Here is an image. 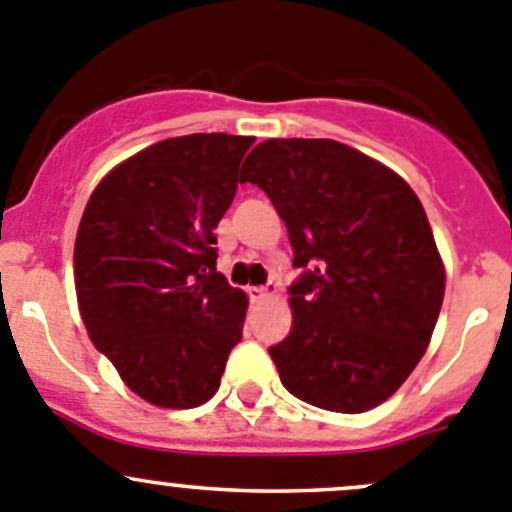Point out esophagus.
<instances>
[{"label": "esophagus", "instance_id": "esophagus-1", "mask_svg": "<svg viewBox=\"0 0 512 512\" xmlns=\"http://www.w3.org/2000/svg\"><path fill=\"white\" fill-rule=\"evenodd\" d=\"M273 291H276V288H273V286H251L249 288V296H251V301H263V298L271 296Z\"/></svg>", "mask_w": 512, "mask_h": 512}]
</instances>
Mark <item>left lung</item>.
<instances>
[{
	"instance_id": "1",
	"label": "left lung",
	"mask_w": 512,
	"mask_h": 512,
	"mask_svg": "<svg viewBox=\"0 0 512 512\" xmlns=\"http://www.w3.org/2000/svg\"><path fill=\"white\" fill-rule=\"evenodd\" d=\"M241 181L266 191L288 231L293 323L268 348L288 393L363 413L426 353L445 271L423 204L388 166L333 139H268Z\"/></svg>"
}]
</instances>
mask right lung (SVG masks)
Segmentation results:
<instances>
[{"instance_id": "right-lung-1", "label": "right lung", "mask_w": 512, "mask_h": 512, "mask_svg": "<svg viewBox=\"0 0 512 512\" xmlns=\"http://www.w3.org/2000/svg\"><path fill=\"white\" fill-rule=\"evenodd\" d=\"M254 136L164 139L111 169L74 244L79 311L121 381L159 408H196L241 341L246 293L216 271L221 216Z\"/></svg>"}]
</instances>
